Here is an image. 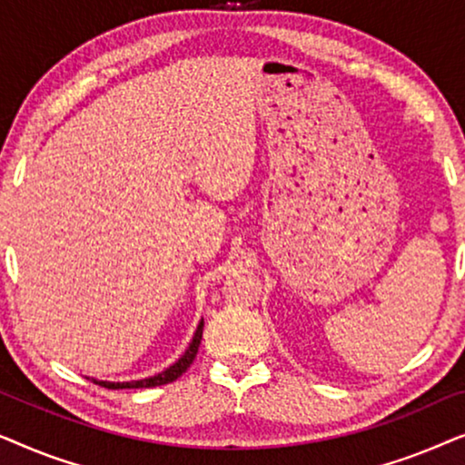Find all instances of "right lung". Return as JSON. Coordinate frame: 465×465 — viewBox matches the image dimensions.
<instances>
[{"mask_svg":"<svg viewBox=\"0 0 465 465\" xmlns=\"http://www.w3.org/2000/svg\"><path fill=\"white\" fill-rule=\"evenodd\" d=\"M203 326H205V322L201 320L199 326H196V332L193 336V341H190V345L186 347V351H183L182 358H177L173 364L164 368V371L152 374V377L135 379V381H101V379H93V383H97L101 387H107V390H142V387H158V385L173 383L175 379H180L182 374L188 371L190 364H193V360L196 358V351H199V345H201V339H203Z\"/></svg>","mask_w":465,"mask_h":465,"instance_id":"1","label":"right lung"}]
</instances>
